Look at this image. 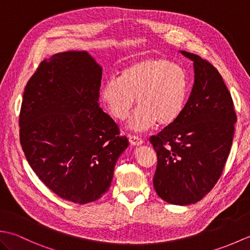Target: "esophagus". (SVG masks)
Returning a JSON list of instances; mask_svg holds the SVG:
<instances>
[{
    "instance_id": "1",
    "label": "esophagus",
    "mask_w": 250,
    "mask_h": 250,
    "mask_svg": "<svg viewBox=\"0 0 250 250\" xmlns=\"http://www.w3.org/2000/svg\"><path fill=\"white\" fill-rule=\"evenodd\" d=\"M129 141L132 146H141L143 145V143H144L142 139H140L139 136H135V135H129Z\"/></svg>"
}]
</instances>
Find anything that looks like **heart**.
Here are the masks:
<instances>
[{
    "instance_id": "b5f03b06",
    "label": "heart",
    "mask_w": 250,
    "mask_h": 250,
    "mask_svg": "<svg viewBox=\"0 0 250 250\" xmlns=\"http://www.w3.org/2000/svg\"><path fill=\"white\" fill-rule=\"evenodd\" d=\"M189 97V81L182 67L166 59L134 63L103 87L102 98L116 119L125 120L136 105L129 122L132 130L144 131L156 124L168 126L182 116Z\"/></svg>"
}]
</instances>
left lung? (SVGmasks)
Listing matches in <instances>:
<instances>
[{"instance_id": "left-lung-1", "label": "left lung", "mask_w": 250, "mask_h": 250, "mask_svg": "<svg viewBox=\"0 0 250 250\" xmlns=\"http://www.w3.org/2000/svg\"><path fill=\"white\" fill-rule=\"evenodd\" d=\"M194 84L182 116L150 137L158 164L153 187L174 205L196 203L218 182L231 150L236 114L231 94L217 68L198 55Z\"/></svg>"}]
</instances>
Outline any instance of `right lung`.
<instances>
[{
    "instance_id": "obj_1",
    "label": "right lung",
    "mask_w": 250,
    "mask_h": 250,
    "mask_svg": "<svg viewBox=\"0 0 250 250\" xmlns=\"http://www.w3.org/2000/svg\"><path fill=\"white\" fill-rule=\"evenodd\" d=\"M102 67L84 51L44 60L24 88L20 144L30 167L60 198L87 204L110 187L129 145L99 106Z\"/></svg>"
}]
</instances>
